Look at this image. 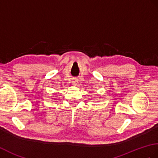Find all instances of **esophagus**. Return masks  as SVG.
Instances as JSON below:
<instances>
[{
    "label": "esophagus",
    "instance_id": "esophagus-1",
    "mask_svg": "<svg viewBox=\"0 0 158 158\" xmlns=\"http://www.w3.org/2000/svg\"><path fill=\"white\" fill-rule=\"evenodd\" d=\"M77 83H78V79H74L72 81V83L73 84V85H77Z\"/></svg>",
    "mask_w": 158,
    "mask_h": 158
}]
</instances>
